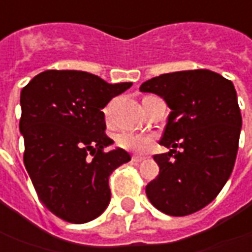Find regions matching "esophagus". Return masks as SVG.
<instances>
[{
	"mask_svg": "<svg viewBox=\"0 0 252 252\" xmlns=\"http://www.w3.org/2000/svg\"><path fill=\"white\" fill-rule=\"evenodd\" d=\"M143 160H145V158H142V156H132V163H135V164H138Z\"/></svg>",
	"mask_w": 252,
	"mask_h": 252,
	"instance_id": "1",
	"label": "esophagus"
}]
</instances>
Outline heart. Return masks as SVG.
Here are the masks:
<instances>
[{
  "label": "heart",
  "instance_id": "obj_1",
  "mask_svg": "<svg viewBox=\"0 0 252 252\" xmlns=\"http://www.w3.org/2000/svg\"><path fill=\"white\" fill-rule=\"evenodd\" d=\"M118 146L124 148L131 152H143L151 143L152 138L149 135L139 134V132H132V131H126L116 136Z\"/></svg>",
  "mask_w": 252,
  "mask_h": 252
}]
</instances>
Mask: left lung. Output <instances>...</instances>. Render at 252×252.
Returning a JSON list of instances; mask_svg holds the SVG:
<instances>
[{
	"instance_id": "8db88e82",
	"label": "left lung",
	"mask_w": 252,
	"mask_h": 252,
	"mask_svg": "<svg viewBox=\"0 0 252 252\" xmlns=\"http://www.w3.org/2000/svg\"><path fill=\"white\" fill-rule=\"evenodd\" d=\"M139 91L155 93L171 110L155 155L159 176L146 186L151 204L170 216H186L211 204L234 167L241 131L237 93L209 69L163 74Z\"/></svg>"
}]
</instances>
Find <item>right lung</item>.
<instances>
[{"mask_svg":"<svg viewBox=\"0 0 252 252\" xmlns=\"http://www.w3.org/2000/svg\"><path fill=\"white\" fill-rule=\"evenodd\" d=\"M131 82L109 83L83 71L50 69L21 92L25 167L40 201L63 220L86 223L109 206V177L131 160L104 134L101 110Z\"/></svg>","mask_w":252,"mask_h":252,"instance_id":"1","label":"right lung"}]
</instances>
